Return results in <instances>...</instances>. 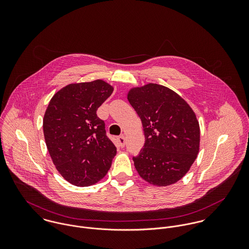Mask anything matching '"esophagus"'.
I'll return each mask as SVG.
<instances>
[{
    "instance_id": "obj_1",
    "label": "esophagus",
    "mask_w": 249,
    "mask_h": 249,
    "mask_svg": "<svg viewBox=\"0 0 249 249\" xmlns=\"http://www.w3.org/2000/svg\"><path fill=\"white\" fill-rule=\"evenodd\" d=\"M118 142H119L120 145H121L122 147H124V144H125V137H124V135L119 136V137H118Z\"/></svg>"
}]
</instances>
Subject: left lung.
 Returning a JSON list of instances; mask_svg holds the SVG:
<instances>
[{
	"instance_id": "left-lung-1",
	"label": "left lung",
	"mask_w": 249,
	"mask_h": 249,
	"mask_svg": "<svg viewBox=\"0 0 249 249\" xmlns=\"http://www.w3.org/2000/svg\"><path fill=\"white\" fill-rule=\"evenodd\" d=\"M127 100L141 119L144 133L143 146L133 157L139 176L157 187L177 183L199 151L196 113L178 93L156 83L131 88Z\"/></svg>"
}]
</instances>
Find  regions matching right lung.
Wrapping results in <instances>:
<instances>
[{
    "label": "right lung",
    "mask_w": 249,
    "mask_h": 249,
    "mask_svg": "<svg viewBox=\"0 0 249 249\" xmlns=\"http://www.w3.org/2000/svg\"><path fill=\"white\" fill-rule=\"evenodd\" d=\"M102 79L66 85L51 99L43 131L51 158L62 178L77 187L107 176L117 153L97 110L113 93Z\"/></svg>",
    "instance_id": "right-lung-1"
}]
</instances>
